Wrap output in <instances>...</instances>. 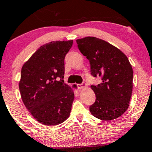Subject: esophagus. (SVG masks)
I'll use <instances>...</instances> for the list:
<instances>
[{
    "label": "esophagus",
    "instance_id": "esophagus-1",
    "mask_svg": "<svg viewBox=\"0 0 152 152\" xmlns=\"http://www.w3.org/2000/svg\"><path fill=\"white\" fill-rule=\"evenodd\" d=\"M77 86L79 89H82V88H86L87 84L86 83H81V84H77Z\"/></svg>",
    "mask_w": 152,
    "mask_h": 152
}]
</instances>
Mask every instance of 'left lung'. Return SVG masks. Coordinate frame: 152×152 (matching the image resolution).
Listing matches in <instances>:
<instances>
[{
	"label": "left lung",
	"instance_id": "left-lung-1",
	"mask_svg": "<svg viewBox=\"0 0 152 152\" xmlns=\"http://www.w3.org/2000/svg\"><path fill=\"white\" fill-rule=\"evenodd\" d=\"M81 53L89 61L94 77L102 82L91 88L96 101L89 107L96 118L111 121L121 116L128 109L133 88V69L121 50L104 40L85 37L76 40Z\"/></svg>",
	"mask_w": 152,
	"mask_h": 152
}]
</instances>
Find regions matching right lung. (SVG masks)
Returning a JSON list of instances; mask_svg holds the SVG:
<instances>
[{
    "label": "right lung",
    "instance_id": "1",
    "mask_svg": "<svg viewBox=\"0 0 152 152\" xmlns=\"http://www.w3.org/2000/svg\"><path fill=\"white\" fill-rule=\"evenodd\" d=\"M72 45L73 40L46 43L23 65L18 83L22 101L46 126L60 124L70 115L74 93L62 78L64 58Z\"/></svg>",
    "mask_w": 152,
    "mask_h": 152
}]
</instances>
